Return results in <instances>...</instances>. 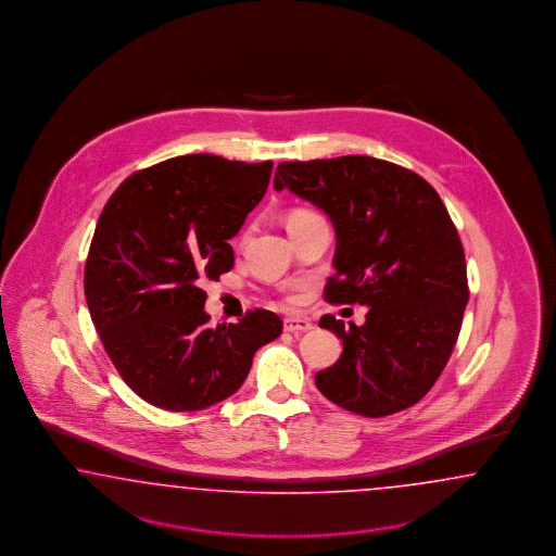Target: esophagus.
Masks as SVG:
<instances>
[{"instance_id": "34e87169", "label": "esophagus", "mask_w": 556, "mask_h": 556, "mask_svg": "<svg viewBox=\"0 0 556 556\" xmlns=\"http://www.w3.org/2000/svg\"><path fill=\"white\" fill-rule=\"evenodd\" d=\"M283 328H286V332L300 334V332H309L314 326H312V321L305 320V318H287L283 321Z\"/></svg>"}]
</instances>
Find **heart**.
I'll return each instance as SVG.
<instances>
[{"label":"heart","mask_w":556,"mask_h":556,"mask_svg":"<svg viewBox=\"0 0 556 556\" xmlns=\"http://www.w3.org/2000/svg\"><path fill=\"white\" fill-rule=\"evenodd\" d=\"M305 216H312V214H309V212H303V210H298V212H291V214H289V218H287V222H293V219L305 218Z\"/></svg>","instance_id":"heart-1"}]
</instances>
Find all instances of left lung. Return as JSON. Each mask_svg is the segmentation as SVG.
<instances>
[{"label":"left lung","mask_w":556,"mask_h":556,"mask_svg":"<svg viewBox=\"0 0 556 556\" xmlns=\"http://www.w3.org/2000/svg\"><path fill=\"white\" fill-rule=\"evenodd\" d=\"M273 187L321 210L334 226L337 275L326 300L369 307L363 326L324 316L342 338L337 363L316 375L330 402L381 418L420 402L455 349L469 302L455 224L420 175L372 156L286 161Z\"/></svg>","instance_id":"1"}]
</instances>
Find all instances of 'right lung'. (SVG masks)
Masks as SVG:
<instances>
[{"mask_svg": "<svg viewBox=\"0 0 556 556\" xmlns=\"http://www.w3.org/2000/svg\"><path fill=\"white\" fill-rule=\"evenodd\" d=\"M270 168L187 154L138 170L105 203L85 300L105 353L144 402L168 412L218 404L281 334V318L267 309L210 328L200 287L235 267L228 240L263 200Z\"/></svg>", "mask_w": 556, "mask_h": 556, "instance_id": "obj_1", "label": "right lung"}]
</instances>
